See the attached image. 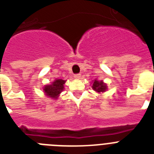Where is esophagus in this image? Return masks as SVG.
I'll use <instances>...</instances> for the list:
<instances>
[{"instance_id": "esophagus-1", "label": "esophagus", "mask_w": 154, "mask_h": 154, "mask_svg": "<svg viewBox=\"0 0 154 154\" xmlns=\"http://www.w3.org/2000/svg\"><path fill=\"white\" fill-rule=\"evenodd\" d=\"M81 77V74H75L74 78L75 79H79Z\"/></svg>"}]
</instances>
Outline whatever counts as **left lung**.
Instances as JSON below:
<instances>
[{
    "mask_svg": "<svg viewBox=\"0 0 154 154\" xmlns=\"http://www.w3.org/2000/svg\"><path fill=\"white\" fill-rule=\"evenodd\" d=\"M92 89L93 90L96 91L98 92H103L106 91V85L105 83H103V82H99L97 80H95V82H93V85H92Z\"/></svg>",
    "mask_w": 154,
    "mask_h": 154,
    "instance_id": "8db88e82",
    "label": "left lung"
}]
</instances>
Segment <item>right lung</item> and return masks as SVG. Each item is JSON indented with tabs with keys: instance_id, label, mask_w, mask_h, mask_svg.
Masks as SVG:
<instances>
[{
	"instance_id": "right-lung-1",
	"label": "right lung",
	"mask_w": 154,
	"mask_h": 154,
	"mask_svg": "<svg viewBox=\"0 0 154 154\" xmlns=\"http://www.w3.org/2000/svg\"><path fill=\"white\" fill-rule=\"evenodd\" d=\"M65 82V80L56 79L55 82H53L51 85L45 86V92L48 96H49L52 99H56L58 95L60 94V92L63 90Z\"/></svg>"
}]
</instances>
